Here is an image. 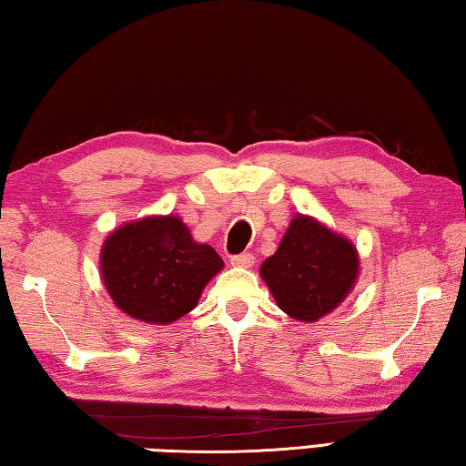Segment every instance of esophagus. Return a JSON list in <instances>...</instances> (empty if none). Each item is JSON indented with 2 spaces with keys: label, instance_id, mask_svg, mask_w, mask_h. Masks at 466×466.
<instances>
[{
  "label": "esophagus",
  "instance_id": "34e87169",
  "mask_svg": "<svg viewBox=\"0 0 466 466\" xmlns=\"http://www.w3.org/2000/svg\"><path fill=\"white\" fill-rule=\"evenodd\" d=\"M254 262H256V258L251 254H239V256L231 258V264L235 268H251V266H254Z\"/></svg>",
  "mask_w": 466,
  "mask_h": 466
}]
</instances>
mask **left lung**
Masks as SVG:
<instances>
[{
    "instance_id": "obj_1",
    "label": "left lung",
    "mask_w": 466,
    "mask_h": 466,
    "mask_svg": "<svg viewBox=\"0 0 466 466\" xmlns=\"http://www.w3.org/2000/svg\"><path fill=\"white\" fill-rule=\"evenodd\" d=\"M259 276L284 313L315 323L344 303L360 276L352 241L309 215H295Z\"/></svg>"
}]
</instances>
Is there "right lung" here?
<instances>
[{
	"mask_svg": "<svg viewBox=\"0 0 466 466\" xmlns=\"http://www.w3.org/2000/svg\"><path fill=\"white\" fill-rule=\"evenodd\" d=\"M225 262L177 215H149L104 239L100 276L112 303L149 325H169L198 305Z\"/></svg>",
	"mask_w": 466,
	"mask_h": 466,
	"instance_id": "right-lung-1",
	"label": "right lung"
}]
</instances>
